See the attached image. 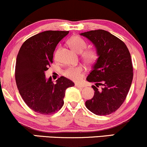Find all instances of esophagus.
Here are the masks:
<instances>
[{
    "mask_svg": "<svg viewBox=\"0 0 147 147\" xmlns=\"http://www.w3.org/2000/svg\"><path fill=\"white\" fill-rule=\"evenodd\" d=\"M75 86L77 87V88H84V86L83 85V84H79V83H75Z\"/></svg>",
    "mask_w": 147,
    "mask_h": 147,
    "instance_id": "esophagus-1",
    "label": "esophagus"
}]
</instances>
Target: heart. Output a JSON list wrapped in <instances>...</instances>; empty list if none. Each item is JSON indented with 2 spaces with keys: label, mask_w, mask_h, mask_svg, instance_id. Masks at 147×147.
<instances>
[{
  "label": "heart",
  "mask_w": 147,
  "mask_h": 147,
  "mask_svg": "<svg viewBox=\"0 0 147 147\" xmlns=\"http://www.w3.org/2000/svg\"><path fill=\"white\" fill-rule=\"evenodd\" d=\"M68 44L70 45L72 50H75L77 53H81L87 47V43L85 40L79 36H72L68 40ZM56 55L57 52L55 53V57ZM82 57L87 63H93L97 59V52L94 49H88L82 53ZM84 67L81 65H77V66H70L64 70L63 75L71 80L78 81L82 78V73Z\"/></svg>",
  "instance_id": "1"
}]
</instances>
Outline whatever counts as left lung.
Listing matches in <instances>:
<instances>
[{
    "mask_svg": "<svg viewBox=\"0 0 147 147\" xmlns=\"http://www.w3.org/2000/svg\"><path fill=\"white\" fill-rule=\"evenodd\" d=\"M93 43L98 56L87 81L92 86L94 96L86 102L89 111L97 115L114 113L125 100L133 80L131 54L125 43L104 30L81 33ZM103 85L101 89L97 87Z\"/></svg>",
    "mask_w": 147,
    "mask_h": 147,
    "instance_id": "left-lung-1",
    "label": "left lung"
}]
</instances>
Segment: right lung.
I'll list each match as a JSON object with an SVG mask.
<instances>
[{
  "label": "right lung",
  "mask_w": 147,
  "mask_h": 147,
  "mask_svg": "<svg viewBox=\"0 0 147 147\" xmlns=\"http://www.w3.org/2000/svg\"><path fill=\"white\" fill-rule=\"evenodd\" d=\"M68 31L48 30L27 39L16 57L15 79L19 93L32 110L42 115L59 111L63 105L65 90L75 84L61 77L54 84L45 78V72L52 63L57 44Z\"/></svg>",
  "instance_id": "obj_1"
}]
</instances>
